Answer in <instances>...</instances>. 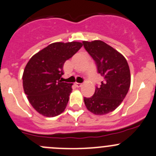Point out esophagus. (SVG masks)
<instances>
[{"mask_svg":"<svg viewBox=\"0 0 156 156\" xmlns=\"http://www.w3.org/2000/svg\"><path fill=\"white\" fill-rule=\"evenodd\" d=\"M75 85L77 87H81V85H82V84H81V83H78V82H76V83H75Z\"/></svg>","mask_w":156,"mask_h":156,"instance_id":"esophagus-1","label":"esophagus"}]
</instances>
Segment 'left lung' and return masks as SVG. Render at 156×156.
Instances as JSON below:
<instances>
[{"instance_id": "1", "label": "left lung", "mask_w": 156, "mask_h": 156, "mask_svg": "<svg viewBox=\"0 0 156 156\" xmlns=\"http://www.w3.org/2000/svg\"><path fill=\"white\" fill-rule=\"evenodd\" d=\"M85 50L97 66L104 79L90 98H84L89 111L104 115L113 111L126 97L130 86V72L127 61L116 49L101 40L83 42Z\"/></svg>"}]
</instances>
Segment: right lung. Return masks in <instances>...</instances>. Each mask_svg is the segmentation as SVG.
<instances>
[{
	"mask_svg": "<svg viewBox=\"0 0 156 156\" xmlns=\"http://www.w3.org/2000/svg\"><path fill=\"white\" fill-rule=\"evenodd\" d=\"M78 42L54 43L35 54L26 66L23 86L29 101L40 114L52 117L67 106L72 84L62 82L63 66L81 48Z\"/></svg>",
	"mask_w": 156,
	"mask_h": 156,
	"instance_id": "add662e5",
	"label": "right lung"
}]
</instances>
